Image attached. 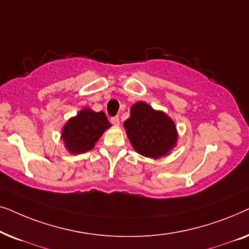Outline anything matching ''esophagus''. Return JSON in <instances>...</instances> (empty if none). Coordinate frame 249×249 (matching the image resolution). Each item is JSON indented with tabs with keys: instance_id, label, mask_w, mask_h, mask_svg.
Wrapping results in <instances>:
<instances>
[{
	"instance_id": "esophagus-1",
	"label": "esophagus",
	"mask_w": 249,
	"mask_h": 249,
	"mask_svg": "<svg viewBox=\"0 0 249 249\" xmlns=\"http://www.w3.org/2000/svg\"><path fill=\"white\" fill-rule=\"evenodd\" d=\"M111 124L115 125V127H118L119 124H120V119H119V117H113L111 118Z\"/></svg>"
}]
</instances>
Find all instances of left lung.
Wrapping results in <instances>:
<instances>
[{"mask_svg": "<svg viewBox=\"0 0 249 249\" xmlns=\"http://www.w3.org/2000/svg\"><path fill=\"white\" fill-rule=\"evenodd\" d=\"M124 125L132 147L146 158H163L170 154L178 142L175 121L165 112L154 110L145 102L131 105L130 117Z\"/></svg>", "mask_w": 249, "mask_h": 249, "instance_id": "8db88e82", "label": "left lung"}]
</instances>
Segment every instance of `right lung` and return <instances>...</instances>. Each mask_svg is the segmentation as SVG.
<instances>
[{
  "instance_id": "add662e5",
  "label": "right lung",
  "mask_w": 249,
  "mask_h": 249,
  "mask_svg": "<svg viewBox=\"0 0 249 249\" xmlns=\"http://www.w3.org/2000/svg\"><path fill=\"white\" fill-rule=\"evenodd\" d=\"M111 127L104 112L85 107L63 125L61 139L70 154H83L94 148L101 136Z\"/></svg>"
}]
</instances>
